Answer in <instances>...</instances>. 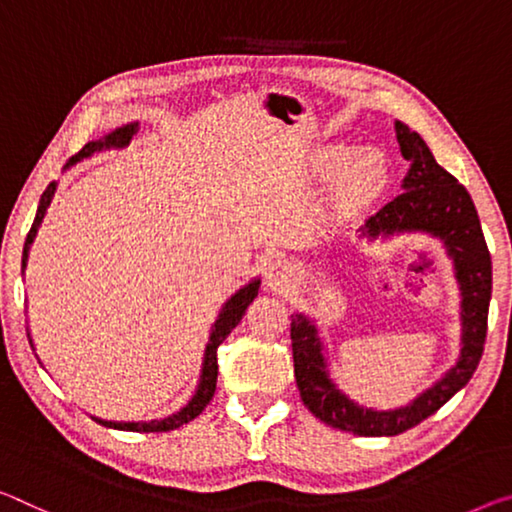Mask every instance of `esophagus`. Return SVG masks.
Segmentation results:
<instances>
[{"label":"esophagus","instance_id":"obj_1","mask_svg":"<svg viewBox=\"0 0 512 512\" xmlns=\"http://www.w3.org/2000/svg\"><path fill=\"white\" fill-rule=\"evenodd\" d=\"M291 275H294V266H291L289 259L278 257L266 269V285L271 289H282L291 280Z\"/></svg>","mask_w":512,"mask_h":512}]
</instances>
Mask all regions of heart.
<instances>
[{
  "instance_id": "heart-1",
  "label": "heart",
  "mask_w": 512,
  "mask_h": 512,
  "mask_svg": "<svg viewBox=\"0 0 512 512\" xmlns=\"http://www.w3.org/2000/svg\"><path fill=\"white\" fill-rule=\"evenodd\" d=\"M348 157L346 148H332L326 152V166L335 168ZM385 184V166L376 152H362L339 177L337 184V205L344 214L355 212L367 205L383 189Z\"/></svg>"
}]
</instances>
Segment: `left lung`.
I'll return each instance as SVG.
<instances>
[{
	"instance_id": "8db88e82",
	"label": "left lung",
	"mask_w": 512,
	"mask_h": 512,
	"mask_svg": "<svg viewBox=\"0 0 512 512\" xmlns=\"http://www.w3.org/2000/svg\"><path fill=\"white\" fill-rule=\"evenodd\" d=\"M396 141L403 159L410 161V170L399 196L369 218L367 234L373 239L378 234L424 230L444 241L462 291V351L456 367L405 408L389 412L360 408L332 385L314 326L296 314L291 319V351L300 399L323 424L364 437L399 435L435 415L474 376L488 335L492 259L474 202L465 186L437 164L424 139L401 120L396 123Z\"/></svg>"
}]
</instances>
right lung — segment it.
<instances>
[{
    "instance_id": "right-lung-1",
    "label": "right lung",
    "mask_w": 512,
    "mask_h": 512,
    "mask_svg": "<svg viewBox=\"0 0 512 512\" xmlns=\"http://www.w3.org/2000/svg\"><path fill=\"white\" fill-rule=\"evenodd\" d=\"M136 132V125H127V127H120L116 132L104 136L102 141H93L81 148L75 157H70V164H75V161L84 159V157H91L93 152L102 150V148H123L129 141H132V136ZM52 193H54V182L47 184V189L43 191V196H40L38 202V212L34 218V225H31V230L27 234V241H24V250H22V266L27 264V250H29V243L34 241L36 237V230L40 221H43L45 216V209L50 205L52 200ZM257 289H259V280L250 282L243 289H239L237 294H234L230 300H227L223 312L218 314V321L214 323V330H212V337H209V344H207V351H205V364H202V376H200V385H198V392L193 399L189 401L184 410L177 412L173 417H166V419H159V421H145V424H116V421H102V419H95L100 421L102 426H109V428H118V431H132V433H166V431H173V428H180L184 424H189L191 419H196L202 410L207 408V403L212 401V396L216 392V376H218V358H216V351L218 346L225 342V337L230 335L232 328L237 326L241 321V316L246 314V307L253 303V298L257 296Z\"/></svg>"
}]
</instances>
